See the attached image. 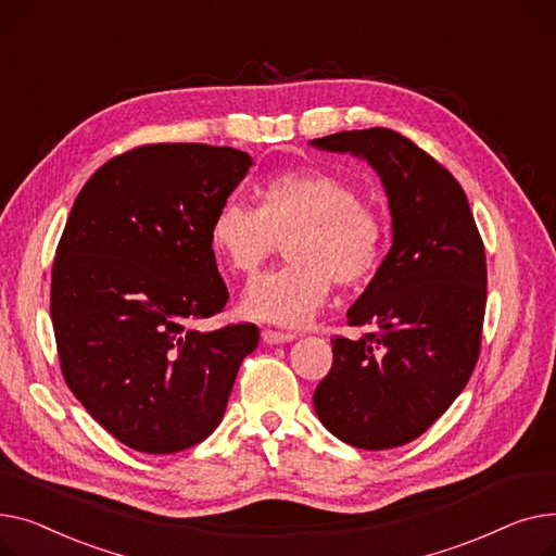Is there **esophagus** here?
<instances>
[{
    "mask_svg": "<svg viewBox=\"0 0 556 556\" xmlns=\"http://www.w3.org/2000/svg\"><path fill=\"white\" fill-rule=\"evenodd\" d=\"M296 339V334H289V332H278V330H263V341L265 343H287V341H293Z\"/></svg>",
    "mask_w": 556,
    "mask_h": 556,
    "instance_id": "1",
    "label": "esophagus"
}]
</instances>
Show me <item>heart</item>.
<instances>
[{"label": "heart", "instance_id": "1", "mask_svg": "<svg viewBox=\"0 0 556 556\" xmlns=\"http://www.w3.org/2000/svg\"><path fill=\"white\" fill-rule=\"evenodd\" d=\"M211 247L240 276H255L285 242L291 263L249 285L242 314L276 325L307 323L332 280L352 289L383 263L388 224L352 181L328 170H282L257 188V206L226 200L211 219Z\"/></svg>", "mask_w": 556, "mask_h": 556}]
</instances>
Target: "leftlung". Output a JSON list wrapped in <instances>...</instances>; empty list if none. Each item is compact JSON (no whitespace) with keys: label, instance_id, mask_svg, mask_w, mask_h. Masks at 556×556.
I'll use <instances>...</instances> for the list:
<instances>
[{"label":"left lung","instance_id":"1","mask_svg":"<svg viewBox=\"0 0 556 556\" xmlns=\"http://www.w3.org/2000/svg\"><path fill=\"white\" fill-rule=\"evenodd\" d=\"M312 146L368 159L393 215V247L348 312L350 328L364 332L332 339L334 362L314 408L356 448H395L431 427L478 364L484 244L463 186L395 129H352Z\"/></svg>","mask_w":556,"mask_h":556}]
</instances>
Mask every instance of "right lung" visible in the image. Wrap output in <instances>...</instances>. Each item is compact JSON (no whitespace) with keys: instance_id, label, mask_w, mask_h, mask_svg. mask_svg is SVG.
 <instances>
[{"instance_id":"right-lung-1","label":"right lung","mask_w":556,"mask_h":556,"mask_svg":"<svg viewBox=\"0 0 556 556\" xmlns=\"http://www.w3.org/2000/svg\"><path fill=\"white\" fill-rule=\"evenodd\" d=\"M251 156L204 143H148L98 168L64 224L51 271L60 370L125 446L179 453L224 417L253 323L200 332L228 289L211 219Z\"/></svg>"}]
</instances>
